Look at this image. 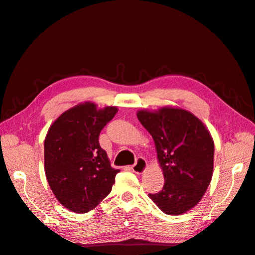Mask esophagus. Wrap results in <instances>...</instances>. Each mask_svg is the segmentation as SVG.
Here are the masks:
<instances>
[{
  "instance_id": "1",
  "label": "esophagus",
  "mask_w": 255,
  "mask_h": 255,
  "mask_svg": "<svg viewBox=\"0 0 255 255\" xmlns=\"http://www.w3.org/2000/svg\"><path fill=\"white\" fill-rule=\"evenodd\" d=\"M146 167H148V165H146L145 159L142 157H139L136 160V163L132 167H130V169H132L133 172H135L137 174H141L145 171Z\"/></svg>"
}]
</instances>
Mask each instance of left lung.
I'll return each mask as SVG.
<instances>
[{"mask_svg": "<svg viewBox=\"0 0 255 255\" xmlns=\"http://www.w3.org/2000/svg\"><path fill=\"white\" fill-rule=\"evenodd\" d=\"M137 118L151 134L163 169L164 187L149 198L167 215L196 206L211 183L214 140L203 122L176 107L139 111Z\"/></svg>", "mask_w": 255, "mask_h": 255, "instance_id": "left-lung-1", "label": "left lung"}]
</instances>
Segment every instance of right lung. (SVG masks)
Instances as JSON below:
<instances>
[{
    "label": "right lung",
    "instance_id": "right-lung-1",
    "mask_svg": "<svg viewBox=\"0 0 255 255\" xmlns=\"http://www.w3.org/2000/svg\"><path fill=\"white\" fill-rule=\"evenodd\" d=\"M85 102L53 122L44 139V171L54 196L69 211L84 214L110 194L120 170L111 167L99 135L117 114Z\"/></svg>",
    "mask_w": 255,
    "mask_h": 255
}]
</instances>
